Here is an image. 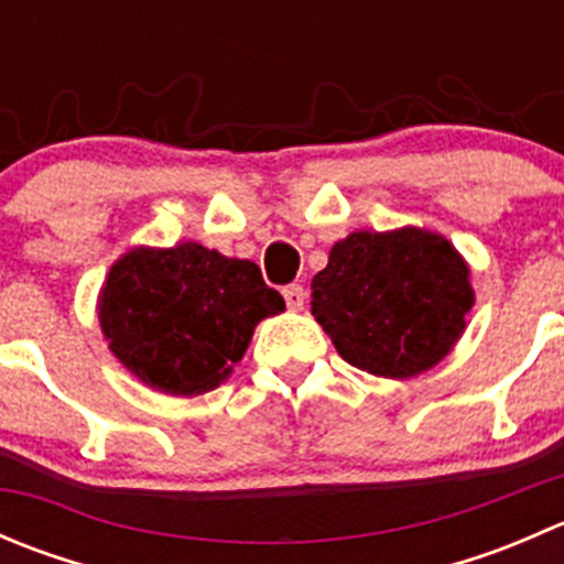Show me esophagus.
Instances as JSON below:
<instances>
[{
	"instance_id": "34e87169",
	"label": "esophagus",
	"mask_w": 564,
	"mask_h": 564,
	"mask_svg": "<svg viewBox=\"0 0 564 564\" xmlns=\"http://www.w3.org/2000/svg\"><path fill=\"white\" fill-rule=\"evenodd\" d=\"M283 297H286V305L292 311L305 308V289L300 286V283H289V286L283 289Z\"/></svg>"
}]
</instances>
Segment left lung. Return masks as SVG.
Returning a JSON list of instances; mask_svg holds the SVG:
<instances>
[{
    "label": "left lung",
    "instance_id": "1",
    "mask_svg": "<svg viewBox=\"0 0 564 564\" xmlns=\"http://www.w3.org/2000/svg\"><path fill=\"white\" fill-rule=\"evenodd\" d=\"M471 305L464 256L417 226L351 231L311 281V314L338 355L384 379H412L445 360Z\"/></svg>",
    "mask_w": 564,
    "mask_h": 564
}]
</instances>
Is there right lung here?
Masks as SVG:
<instances>
[{"label": "right lung", "mask_w": 564, "mask_h": 564, "mask_svg": "<svg viewBox=\"0 0 564 564\" xmlns=\"http://www.w3.org/2000/svg\"><path fill=\"white\" fill-rule=\"evenodd\" d=\"M283 308L253 261L198 242L130 248L113 261L98 294L111 355L147 388L176 398L224 384L256 324Z\"/></svg>", "instance_id": "obj_1"}]
</instances>
